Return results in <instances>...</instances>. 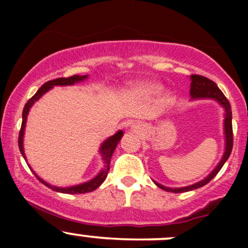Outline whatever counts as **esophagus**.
<instances>
[{"mask_svg":"<svg viewBox=\"0 0 248 248\" xmlns=\"http://www.w3.org/2000/svg\"><path fill=\"white\" fill-rule=\"evenodd\" d=\"M131 129H133L134 132H140L141 131V126H140L139 124H136V122H134V124H131Z\"/></svg>","mask_w":248,"mask_h":248,"instance_id":"34e87169","label":"esophagus"}]
</instances>
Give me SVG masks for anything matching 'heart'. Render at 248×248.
I'll return each mask as SVG.
<instances>
[{
  "instance_id": "1",
  "label": "heart",
  "mask_w": 248,
  "mask_h": 248,
  "mask_svg": "<svg viewBox=\"0 0 248 248\" xmlns=\"http://www.w3.org/2000/svg\"><path fill=\"white\" fill-rule=\"evenodd\" d=\"M162 90V86L158 84H144L137 86L133 89V93L139 94V96H152V94L159 93Z\"/></svg>"
}]
</instances>
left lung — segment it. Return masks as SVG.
Here are the masks:
<instances>
[{"instance_id":"8db88e82","label":"left lung","mask_w":248,"mask_h":248,"mask_svg":"<svg viewBox=\"0 0 248 248\" xmlns=\"http://www.w3.org/2000/svg\"><path fill=\"white\" fill-rule=\"evenodd\" d=\"M191 99H214L216 101L219 106H222V108L224 109V121H223V127H224V139H226V146H224V154L222 156V159L219 161V163L217 164L216 168L214 169L209 175H207L205 179H202V181L196 182L193 185H189L186 187H176V188H170V187H166L163 185L158 184V182L154 181L159 188L164 189L167 192H172V193H182V192H188L193 191V189L199 188V187L205 186L207 182L211 181L215 176L217 175V172L222 169L223 164L226 163L227 159L229 158L232 154V108L231 104H229L228 99L226 98V96L223 94V92L217 87V85L215 84L212 80L207 79V78L197 76L193 74L191 76Z\"/></svg>"}]
</instances>
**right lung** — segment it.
I'll return each instance as SVG.
<instances>
[{
    "label": "right lung",
    "instance_id": "add662e5",
    "mask_svg": "<svg viewBox=\"0 0 248 248\" xmlns=\"http://www.w3.org/2000/svg\"><path fill=\"white\" fill-rule=\"evenodd\" d=\"M87 77L89 76H73L69 78H59V79L50 80V81H47L46 84L42 85L41 89L36 92V94L27 101V103L25 104L24 107V110H22V124H21V129H20V133H19V149H20V152H21L22 157L25 158V161L27 162L26 155H25V151H24V133H25V127H26L27 115H29L31 107L33 106V104L36 103V102L38 101L44 93H46V92L49 91V90H51L54 86H71V85L77 84V82L84 81L85 79H87ZM122 136H124V132L117 131L114 136L109 137L108 139H106L103 142H102L101 147H99V154H101L102 161H103V168L101 169V171H99L93 179L89 180V181L84 182V184H79V185H76V186H69V187L52 186V185L47 184L46 181H44L43 179H41L36 172L32 170L30 164L29 167L42 184H44L46 187H49V188H51L52 191L55 192H60V193H66V194H81V193H87V192H92L96 188H98V187L103 184L104 180L107 179V175H108V171H109L110 159H111L112 154H114L115 149H116L117 144H119V141L121 140Z\"/></svg>",
    "mask_w": 248,
    "mask_h": 248
}]
</instances>
